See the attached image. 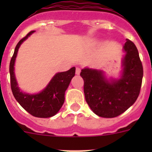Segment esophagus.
Returning a JSON list of instances; mask_svg holds the SVG:
<instances>
[{
    "instance_id": "obj_1",
    "label": "esophagus",
    "mask_w": 152,
    "mask_h": 152,
    "mask_svg": "<svg viewBox=\"0 0 152 152\" xmlns=\"http://www.w3.org/2000/svg\"><path fill=\"white\" fill-rule=\"evenodd\" d=\"M75 73H76V75H80V68H76V71H75Z\"/></svg>"
}]
</instances>
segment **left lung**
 Masks as SVG:
<instances>
[{
	"instance_id": "1",
	"label": "left lung",
	"mask_w": 152,
	"mask_h": 152,
	"mask_svg": "<svg viewBox=\"0 0 152 152\" xmlns=\"http://www.w3.org/2000/svg\"><path fill=\"white\" fill-rule=\"evenodd\" d=\"M119 78H107L101 70L84 68L80 76L84 79L85 100L91 110L103 118H113L128 110L136 101L140 93L143 68L135 44L126 39Z\"/></svg>"
}]
</instances>
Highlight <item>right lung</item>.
<instances>
[{"label":"right lung","instance_id":"1","mask_svg":"<svg viewBox=\"0 0 152 152\" xmlns=\"http://www.w3.org/2000/svg\"><path fill=\"white\" fill-rule=\"evenodd\" d=\"M35 31H31L17 43L10 63V86L13 94L21 107L33 116L49 118L55 116L64 102V93L75 75V67L67 72H58L53 76L49 83L38 94H27L20 91L14 73V64L19 48Z\"/></svg>","mask_w":152,"mask_h":152}]
</instances>
